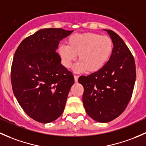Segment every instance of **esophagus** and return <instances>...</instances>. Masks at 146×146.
Instances as JSON below:
<instances>
[{
	"label": "esophagus",
	"mask_w": 146,
	"mask_h": 146,
	"mask_svg": "<svg viewBox=\"0 0 146 146\" xmlns=\"http://www.w3.org/2000/svg\"><path fill=\"white\" fill-rule=\"evenodd\" d=\"M78 76H74V80H75V82H78Z\"/></svg>",
	"instance_id": "34e87169"
}]
</instances>
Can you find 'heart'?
<instances>
[{
	"instance_id": "obj_1",
	"label": "heart",
	"mask_w": 146,
	"mask_h": 146,
	"mask_svg": "<svg viewBox=\"0 0 146 146\" xmlns=\"http://www.w3.org/2000/svg\"><path fill=\"white\" fill-rule=\"evenodd\" d=\"M66 43L67 46L58 47V54L62 64L67 68L73 66L78 56L79 62L73 68L76 73L99 71L108 62L113 51L111 38L94 32L73 35Z\"/></svg>"
}]
</instances>
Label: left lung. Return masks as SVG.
I'll return each instance as SVG.
<instances>
[{
    "mask_svg": "<svg viewBox=\"0 0 146 146\" xmlns=\"http://www.w3.org/2000/svg\"><path fill=\"white\" fill-rule=\"evenodd\" d=\"M113 42V51L99 71L80 76L84 88L82 102L87 114L98 122L118 117L130 101L136 81V65L130 50L117 34L104 29Z\"/></svg>",
    "mask_w": 146,
    "mask_h": 146,
    "instance_id": "1",
    "label": "left lung"
}]
</instances>
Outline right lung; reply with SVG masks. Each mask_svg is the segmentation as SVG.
Here are the masks:
<instances>
[{
	"instance_id": "1",
	"label": "right lung",
	"mask_w": 146,
	"mask_h": 146,
	"mask_svg": "<svg viewBox=\"0 0 146 146\" xmlns=\"http://www.w3.org/2000/svg\"><path fill=\"white\" fill-rule=\"evenodd\" d=\"M73 32L61 28L41 29L17 47L11 68V82L26 114L40 123H50L64 112L74 83L71 72L56 52L61 40Z\"/></svg>"
}]
</instances>
